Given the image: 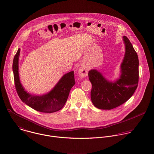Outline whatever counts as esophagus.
<instances>
[{"label": "esophagus", "instance_id": "esophagus-1", "mask_svg": "<svg viewBox=\"0 0 154 154\" xmlns=\"http://www.w3.org/2000/svg\"><path fill=\"white\" fill-rule=\"evenodd\" d=\"M78 75L81 78H85L88 75V70L84 67H81L79 69Z\"/></svg>", "mask_w": 154, "mask_h": 154}]
</instances>
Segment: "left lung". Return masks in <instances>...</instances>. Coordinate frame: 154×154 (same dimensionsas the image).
Segmentation results:
<instances>
[{
	"label": "left lung",
	"instance_id": "obj_1",
	"mask_svg": "<svg viewBox=\"0 0 154 154\" xmlns=\"http://www.w3.org/2000/svg\"><path fill=\"white\" fill-rule=\"evenodd\" d=\"M125 54L121 64V75L114 82L107 80L97 70L89 71L92 84L91 101L95 107L101 110H111L126 102L134 94L139 82V59L132 43L123 37Z\"/></svg>",
	"mask_w": 154,
	"mask_h": 154
}]
</instances>
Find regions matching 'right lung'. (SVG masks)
<instances>
[{"label":"right lung","mask_w":154,"mask_h":154,"mask_svg":"<svg viewBox=\"0 0 154 154\" xmlns=\"http://www.w3.org/2000/svg\"><path fill=\"white\" fill-rule=\"evenodd\" d=\"M20 53L19 48L14 58L12 69L15 86L20 99L34 110L43 112H54L61 110L66 103L69 92L75 85L74 72L65 74L53 89L43 95H34L28 93L23 88L20 80L18 60Z\"/></svg>","instance_id":"obj_1"}]
</instances>
